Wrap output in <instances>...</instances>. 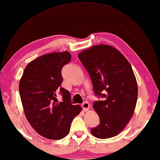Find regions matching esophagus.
<instances>
[{
  "mask_svg": "<svg viewBox=\"0 0 160 160\" xmlns=\"http://www.w3.org/2000/svg\"><path fill=\"white\" fill-rule=\"evenodd\" d=\"M82 106L83 110H84V111H88L89 110L90 105H89V102H84L82 104Z\"/></svg>",
  "mask_w": 160,
  "mask_h": 160,
  "instance_id": "esophagus-1",
  "label": "esophagus"
}]
</instances>
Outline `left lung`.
Listing matches in <instances>:
<instances>
[{"label":"left lung","mask_w":160,"mask_h":160,"mask_svg":"<svg viewBox=\"0 0 160 160\" xmlns=\"http://www.w3.org/2000/svg\"><path fill=\"white\" fill-rule=\"evenodd\" d=\"M91 78L96 95L93 108L99 124L91 129L96 138H109L123 130L133 116L138 86L131 64L121 52L108 45H98L78 55Z\"/></svg>","instance_id":"1"}]
</instances>
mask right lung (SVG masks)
<instances>
[{
	"mask_svg": "<svg viewBox=\"0 0 160 160\" xmlns=\"http://www.w3.org/2000/svg\"><path fill=\"white\" fill-rule=\"evenodd\" d=\"M71 59L68 51L42 55L27 65L19 82L25 116L34 130L49 139L66 137L71 121L82 110L80 105H72L68 90L60 87L62 68ZM58 91L61 102L57 98Z\"/></svg>",
	"mask_w": 160,
	"mask_h": 160,
	"instance_id": "1",
	"label": "right lung"
}]
</instances>
